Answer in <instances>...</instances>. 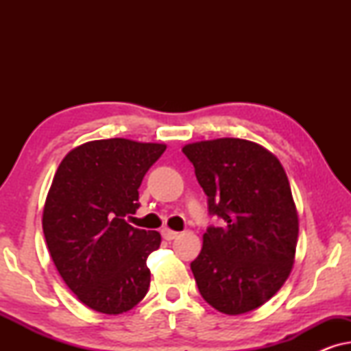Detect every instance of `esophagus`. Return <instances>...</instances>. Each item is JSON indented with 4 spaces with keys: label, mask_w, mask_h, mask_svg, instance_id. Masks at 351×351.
I'll list each match as a JSON object with an SVG mask.
<instances>
[{
    "label": "esophagus",
    "mask_w": 351,
    "mask_h": 351,
    "mask_svg": "<svg viewBox=\"0 0 351 351\" xmlns=\"http://www.w3.org/2000/svg\"><path fill=\"white\" fill-rule=\"evenodd\" d=\"M161 234H162V238L167 239V241H172V239H176L177 237H179V233L174 232V230H171V228H162Z\"/></svg>",
    "instance_id": "esophagus-1"
}]
</instances>
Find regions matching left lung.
I'll list each match as a JSON object with an SVG mask.
<instances>
[{
	"label": "left lung",
	"mask_w": 351,
	"mask_h": 351,
	"mask_svg": "<svg viewBox=\"0 0 351 351\" xmlns=\"http://www.w3.org/2000/svg\"><path fill=\"white\" fill-rule=\"evenodd\" d=\"M222 227L203 234L191 262L199 294L225 315H243L271 299L291 275L299 214L280 160L244 138L222 137L182 148Z\"/></svg>",
	"instance_id": "obj_1"
}]
</instances>
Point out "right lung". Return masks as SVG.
Instances as JSON below:
<instances>
[{"label": "right lung", "mask_w": 351, "mask_h": 351, "mask_svg": "<svg viewBox=\"0 0 351 351\" xmlns=\"http://www.w3.org/2000/svg\"><path fill=\"white\" fill-rule=\"evenodd\" d=\"M165 143L90 141L66 153L43 208L52 262L70 291L99 313L134 308L148 292L147 258L161 234L132 227L138 186Z\"/></svg>", "instance_id": "obj_1"}]
</instances>
